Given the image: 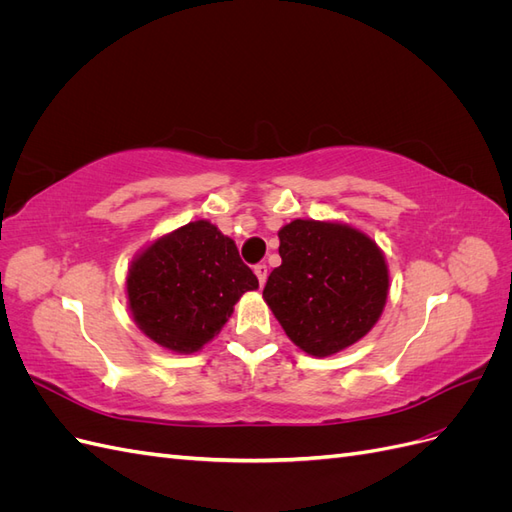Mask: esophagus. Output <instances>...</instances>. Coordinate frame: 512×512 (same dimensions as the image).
Masks as SVG:
<instances>
[{"label": "esophagus", "mask_w": 512, "mask_h": 512, "mask_svg": "<svg viewBox=\"0 0 512 512\" xmlns=\"http://www.w3.org/2000/svg\"><path fill=\"white\" fill-rule=\"evenodd\" d=\"M254 273H256V277H258V284H260V286H265V282H267V275H269L265 262H258V265L254 267Z\"/></svg>", "instance_id": "34e87169"}]
</instances>
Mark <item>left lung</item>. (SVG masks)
<instances>
[{
    "mask_svg": "<svg viewBox=\"0 0 512 512\" xmlns=\"http://www.w3.org/2000/svg\"><path fill=\"white\" fill-rule=\"evenodd\" d=\"M282 265L262 297L286 335L312 356L359 342L378 322L389 269L378 245L346 224L294 220L280 232Z\"/></svg>",
    "mask_w": 512,
    "mask_h": 512,
    "instance_id": "obj_1",
    "label": "left lung"
}]
</instances>
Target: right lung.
Segmentation results:
<instances>
[{
	"instance_id": "add662e5",
	"label": "right lung",
	"mask_w": 512,
	"mask_h": 512,
	"mask_svg": "<svg viewBox=\"0 0 512 512\" xmlns=\"http://www.w3.org/2000/svg\"><path fill=\"white\" fill-rule=\"evenodd\" d=\"M256 288L258 277L241 260L235 241L205 220L151 243L128 273V301L138 329L185 354L218 335L232 305Z\"/></svg>"
}]
</instances>
